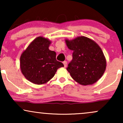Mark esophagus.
Wrapping results in <instances>:
<instances>
[{
	"instance_id": "1",
	"label": "esophagus",
	"mask_w": 123,
	"mask_h": 123,
	"mask_svg": "<svg viewBox=\"0 0 123 123\" xmlns=\"http://www.w3.org/2000/svg\"><path fill=\"white\" fill-rule=\"evenodd\" d=\"M63 65H64V67L66 68V66H67V62L65 61L63 62Z\"/></svg>"
}]
</instances>
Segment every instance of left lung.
<instances>
[{"mask_svg":"<svg viewBox=\"0 0 123 123\" xmlns=\"http://www.w3.org/2000/svg\"><path fill=\"white\" fill-rule=\"evenodd\" d=\"M66 46L73 51V60L66 70L73 79L83 86L91 85L101 79L106 68L102 49L90 38L79 36L65 39Z\"/></svg>","mask_w":123,"mask_h":123,"instance_id":"left-lung-1","label":"left lung"}]
</instances>
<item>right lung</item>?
<instances>
[{
    "label": "right lung",
    "instance_id": "add662e5",
    "mask_svg": "<svg viewBox=\"0 0 123 123\" xmlns=\"http://www.w3.org/2000/svg\"><path fill=\"white\" fill-rule=\"evenodd\" d=\"M51 42L43 36L36 37L22 52L20 69L25 78L35 84L50 81L63 64L56 60V53L49 50Z\"/></svg>",
    "mask_w": 123,
    "mask_h": 123
}]
</instances>
